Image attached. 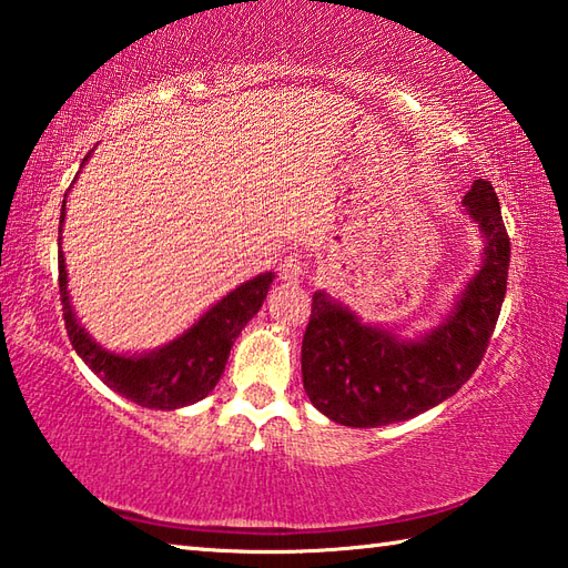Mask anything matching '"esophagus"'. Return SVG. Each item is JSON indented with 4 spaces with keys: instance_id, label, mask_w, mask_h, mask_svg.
I'll return each mask as SVG.
<instances>
[{
    "instance_id": "1",
    "label": "esophagus",
    "mask_w": 568,
    "mask_h": 568,
    "mask_svg": "<svg viewBox=\"0 0 568 568\" xmlns=\"http://www.w3.org/2000/svg\"><path fill=\"white\" fill-rule=\"evenodd\" d=\"M304 276H306V262L302 260V256H296V254L284 256V262L280 264V280L284 284H296V282H302Z\"/></svg>"
}]
</instances>
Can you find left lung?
Segmentation results:
<instances>
[{"mask_svg":"<svg viewBox=\"0 0 568 568\" xmlns=\"http://www.w3.org/2000/svg\"><path fill=\"white\" fill-rule=\"evenodd\" d=\"M463 205L485 234V260L450 316L427 336L403 341L361 324L328 294H314L302 341L304 390L334 423L408 420L455 395L483 363L507 294L509 234L489 180H475Z\"/></svg>","mask_w":568,"mask_h":568,"instance_id":"left-lung-1","label":"left lung"}]
</instances>
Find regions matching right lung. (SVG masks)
<instances>
[{
  "instance_id": "add662e5",
  "label": "right lung",
  "mask_w": 568,
  "mask_h": 568,
  "mask_svg": "<svg viewBox=\"0 0 568 568\" xmlns=\"http://www.w3.org/2000/svg\"><path fill=\"white\" fill-rule=\"evenodd\" d=\"M85 160L89 155L83 158V163ZM63 217H67V200L61 205L59 232ZM272 280L274 274L266 272L240 284L205 316H200L195 326H190L183 336L170 341L168 346L141 353V356H121V353L101 348L85 334L83 326H79L67 292V264L59 252V292L71 346L111 390L143 405V408L155 410L185 408V405L210 395L224 373L234 338L262 308Z\"/></svg>"
}]
</instances>
